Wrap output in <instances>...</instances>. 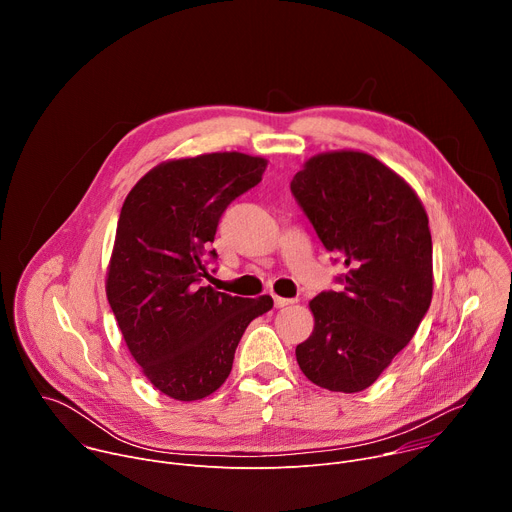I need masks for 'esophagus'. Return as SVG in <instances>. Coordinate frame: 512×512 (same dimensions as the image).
Returning <instances> with one entry per match:
<instances>
[{
  "label": "esophagus",
  "mask_w": 512,
  "mask_h": 512,
  "mask_svg": "<svg viewBox=\"0 0 512 512\" xmlns=\"http://www.w3.org/2000/svg\"><path fill=\"white\" fill-rule=\"evenodd\" d=\"M273 304H275V308H285V306H291V304H294V300H289V298H279V296H275V298H273Z\"/></svg>",
  "instance_id": "1"
}]
</instances>
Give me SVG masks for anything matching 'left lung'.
Wrapping results in <instances>:
<instances>
[{"instance_id":"obj_1","label":"left lung","mask_w":512,"mask_h":512,"mask_svg":"<svg viewBox=\"0 0 512 512\" xmlns=\"http://www.w3.org/2000/svg\"><path fill=\"white\" fill-rule=\"evenodd\" d=\"M324 247L344 261L340 291L312 302L314 332L296 348L318 387H371L419 328L433 294L427 212L415 190L371 154L310 158L291 180Z\"/></svg>"}]
</instances>
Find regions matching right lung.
<instances>
[{
  "instance_id": "add662e5",
  "label": "right lung",
  "mask_w": 512,
  "mask_h": 512,
  "mask_svg": "<svg viewBox=\"0 0 512 512\" xmlns=\"http://www.w3.org/2000/svg\"><path fill=\"white\" fill-rule=\"evenodd\" d=\"M265 158L216 152L168 160L127 194L107 269V300L141 373L176 401H198L221 387L251 320L273 308L221 294L206 257L218 218L257 186Z\"/></svg>"
}]
</instances>
